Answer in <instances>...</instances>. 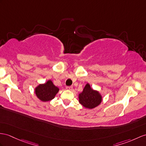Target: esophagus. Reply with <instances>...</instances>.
<instances>
[{
  "label": "esophagus",
  "mask_w": 146,
  "mask_h": 146,
  "mask_svg": "<svg viewBox=\"0 0 146 146\" xmlns=\"http://www.w3.org/2000/svg\"><path fill=\"white\" fill-rule=\"evenodd\" d=\"M66 88L67 90H71L72 89V86H67L66 87Z\"/></svg>",
  "instance_id": "34e87169"
}]
</instances>
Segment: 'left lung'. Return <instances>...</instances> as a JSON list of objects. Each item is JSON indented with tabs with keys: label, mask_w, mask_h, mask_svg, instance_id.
<instances>
[{
	"label": "left lung",
	"mask_w": 146,
	"mask_h": 146,
	"mask_svg": "<svg viewBox=\"0 0 146 146\" xmlns=\"http://www.w3.org/2000/svg\"><path fill=\"white\" fill-rule=\"evenodd\" d=\"M79 102L85 108L92 109L100 105L102 97L97 91L92 89L90 85L87 84L83 92L79 94Z\"/></svg>",
	"instance_id": "obj_1"
}]
</instances>
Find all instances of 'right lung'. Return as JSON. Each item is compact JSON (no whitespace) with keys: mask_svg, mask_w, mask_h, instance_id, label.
I'll use <instances>...</instances> for the list:
<instances>
[{"mask_svg":"<svg viewBox=\"0 0 146 146\" xmlns=\"http://www.w3.org/2000/svg\"><path fill=\"white\" fill-rule=\"evenodd\" d=\"M59 91V88L52 84L51 80H48L44 84L39 85L36 88L35 93L38 98L42 102H48L54 98Z\"/></svg>","mask_w":146,"mask_h":146,"instance_id":"obj_1","label":"right lung"}]
</instances>
